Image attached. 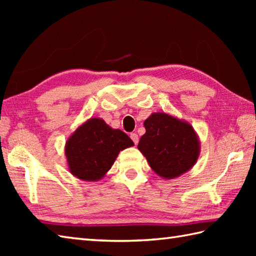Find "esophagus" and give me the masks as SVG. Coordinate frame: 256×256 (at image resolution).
<instances>
[{
	"mask_svg": "<svg viewBox=\"0 0 256 256\" xmlns=\"http://www.w3.org/2000/svg\"><path fill=\"white\" fill-rule=\"evenodd\" d=\"M130 136H131V138H132V140H133L135 145L138 143V135L136 133H131V135H130Z\"/></svg>",
	"mask_w": 256,
	"mask_h": 256,
	"instance_id": "esophagus-1",
	"label": "esophagus"
}]
</instances>
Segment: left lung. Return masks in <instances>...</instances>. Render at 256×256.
Here are the masks:
<instances>
[{
  "mask_svg": "<svg viewBox=\"0 0 256 256\" xmlns=\"http://www.w3.org/2000/svg\"><path fill=\"white\" fill-rule=\"evenodd\" d=\"M145 134L138 148L160 177L174 179L192 170L200 155V140L192 125L165 112L144 121Z\"/></svg>",
  "mask_w": 256,
  "mask_h": 256,
  "instance_id": "8db88e82",
  "label": "left lung"
}]
</instances>
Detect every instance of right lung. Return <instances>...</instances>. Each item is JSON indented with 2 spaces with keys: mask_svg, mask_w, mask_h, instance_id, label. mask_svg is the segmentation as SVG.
<instances>
[{
  "mask_svg": "<svg viewBox=\"0 0 256 256\" xmlns=\"http://www.w3.org/2000/svg\"><path fill=\"white\" fill-rule=\"evenodd\" d=\"M134 143L121 130L112 128L100 118L80 124L66 140L68 170L84 182H98L106 175L121 150Z\"/></svg>",
  "mask_w": 256,
  "mask_h": 256,
  "instance_id": "right-lung-1",
  "label": "right lung"
}]
</instances>
